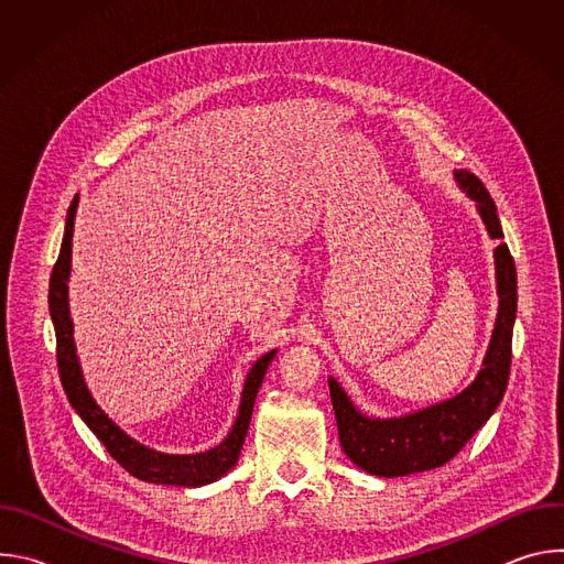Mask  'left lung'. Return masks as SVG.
Returning a JSON list of instances; mask_svg holds the SVG:
<instances>
[{"mask_svg": "<svg viewBox=\"0 0 564 564\" xmlns=\"http://www.w3.org/2000/svg\"><path fill=\"white\" fill-rule=\"evenodd\" d=\"M453 176L466 196L475 200L491 238H502L505 234L498 218V207L485 183L466 170H455ZM494 254L500 296L496 328L477 377L459 394L404 417L379 420L357 411L337 379L328 377L341 448L366 473L379 477H399L444 466L500 406L511 370L518 279L507 243H500Z\"/></svg>", "mask_w": 564, "mask_h": 564, "instance_id": "8db88e82", "label": "left lung"}]
</instances>
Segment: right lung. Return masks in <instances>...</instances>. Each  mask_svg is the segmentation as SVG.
Wrapping results in <instances>:
<instances>
[{
	"mask_svg": "<svg viewBox=\"0 0 564 564\" xmlns=\"http://www.w3.org/2000/svg\"><path fill=\"white\" fill-rule=\"evenodd\" d=\"M77 200L79 198L75 196L68 207L59 257L53 265L51 283H48V310H51L55 339H57V368H59V379H62V386L70 401V406L98 435V440L107 446L111 457L124 470H129L133 477L153 481V485H174V487L209 485V481H216L229 468H234V464L240 455V448H243L248 429H250L257 392L263 383V377H265L268 366L274 359L276 350L263 355L252 366V370L246 379V386H243V394H240L238 417H236L229 435L216 448H209L205 453H194V455H170V453L153 451V448L135 442L133 437H129L96 404V399L91 397V392L85 383L83 368H79V359L75 355L73 321H70V312H68V274H70V240H73Z\"/></svg>",
	"mask_w": 564,
	"mask_h": 564,
	"instance_id": "obj_1",
	"label": "right lung"
}]
</instances>
